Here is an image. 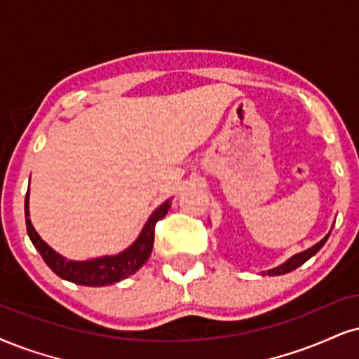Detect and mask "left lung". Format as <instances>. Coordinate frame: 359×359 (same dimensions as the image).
I'll use <instances>...</instances> for the list:
<instances>
[{"instance_id": "left-lung-1", "label": "left lung", "mask_w": 359, "mask_h": 359, "mask_svg": "<svg viewBox=\"0 0 359 359\" xmlns=\"http://www.w3.org/2000/svg\"><path fill=\"white\" fill-rule=\"evenodd\" d=\"M328 238H330V234H326V236L323 238V240H321L320 243H316L315 246H311V248H309V250L303 251V253L294 255L293 258L287 259L286 263L281 264V266L269 269L268 274H269V276H280V274H286V273H290V271H294L296 268H299L303 263H306V261H308L309 258H311V256H315V255L318 253V251H320L321 248L325 246V243H326V240H328Z\"/></svg>"}]
</instances>
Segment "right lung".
Masks as SVG:
<instances>
[{"label": "right lung", "instance_id": "right-lung-1", "mask_svg": "<svg viewBox=\"0 0 359 359\" xmlns=\"http://www.w3.org/2000/svg\"><path fill=\"white\" fill-rule=\"evenodd\" d=\"M29 191L25 198V216H26V229H28L29 240L34 248L39 251L44 263L55 271L57 276L68 280L76 285L83 286H106L114 285V283L125 280L131 276L146 263L153 250L154 243V226L159 219H163L170 210L171 203L166 201L158 208L154 213L146 221L143 231L128 250L116 256H104V258H96L90 261H69L60 256L56 251H53L50 246L44 243L36 229L33 228L29 219Z\"/></svg>", "mask_w": 359, "mask_h": 359}]
</instances>
